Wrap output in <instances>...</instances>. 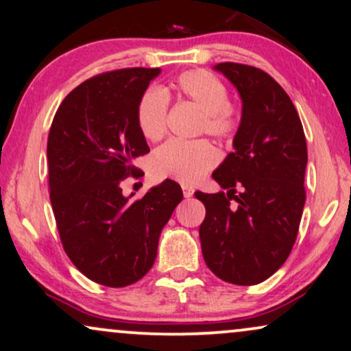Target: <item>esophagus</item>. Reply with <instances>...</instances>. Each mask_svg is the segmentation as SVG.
<instances>
[{
    "label": "esophagus",
    "mask_w": 351,
    "mask_h": 351,
    "mask_svg": "<svg viewBox=\"0 0 351 351\" xmlns=\"http://www.w3.org/2000/svg\"><path fill=\"white\" fill-rule=\"evenodd\" d=\"M193 194H194V189L193 188H189V186H183V195H184L186 199L193 197Z\"/></svg>",
    "instance_id": "34e87169"
}]
</instances>
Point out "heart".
I'll use <instances>...</instances> for the list:
<instances>
[{
  "instance_id": "1",
  "label": "heart",
  "mask_w": 351,
  "mask_h": 351,
  "mask_svg": "<svg viewBox=\"0 0 351 351\" xmlns=\"http://www.w3.org/2000/svg\"><path fill=\"white\" fill-rule=\"evenodd\" d=\"M176 95L197 104L205 112V132L217 138H230L237 128V115L228 104L226 86L207 70H188L171 82ZM168 99L158 88H149L141 95L136 107L139 132L149 141H158L167 132ZM218 152L204 139L184 141L171 139L154 152L152 175L157 180H175L195 184L217 165Z\"/></svg>"
}]
</instances>
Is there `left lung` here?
I'll list each match as a JSON object with an SVG mask.
<instances>
[{"mask_svg":"<svg viewBox=\"0 0 351 351\" xmlns=\"http://www.w3.org/2000/svg\"><path fill=\"white\" fill-rule=\"evenodd\" d=\"M213 69L239 93L242 114L234 152L212 173L226 193H195L207 210L200 245L215 276L254 286L276 273L295 244L306 197V139L295 106L273 77L236 62Z\"/></svg>","mask_w":351,"mask_h":351,"instance_id":"left-lung-1","label":"left lung"}]
</instances>
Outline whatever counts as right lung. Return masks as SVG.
<instances>
[{"instance_id": "obj_1", "label": "right lung", "mask_w": 351, "mask_h": 351, "mask_svg": "<svg viewBox=\"0 0 351 351\" xmlns=\"http://www.w3.org/2000/svg\"><path fill=\"white\" fill-rule=\"evenodd\" d=\"M160 72L121 69L83 82L65 96L49 130V199L64 250L107 287L130 286L152 268L163 226L183 199L171 180L139 200L125 197L120 186L138 173L134 158L149 152L136 107Z\"/></svg>"}]
</instances>
